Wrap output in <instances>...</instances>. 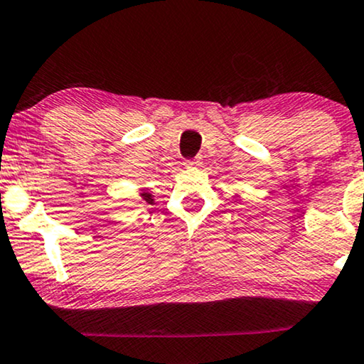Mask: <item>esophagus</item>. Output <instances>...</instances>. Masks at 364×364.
Returning <instances> with one entry per match:
<instances>
[{
    "label": "esophagus",
    "mask_w": 364,
    "mask_h": 364,
    "mask_svg": "<svg viewBox=\"0 0 364 364\" xmlns=\"http://www.w3.org/2000/svg\"><path fill=\"white\" fill-rule=\"evenodd\" d=\"M200 164H203V159H200V156H196V159L183 161V165H186V167H200Z\"/></svg>",
    "instance_id": "34e87169"
}]
</instances>
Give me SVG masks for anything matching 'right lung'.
I'll return each instance as SVG.
<instances>
[{
	"instance_id": "right-lung-1",
	"label": "right lung",
	"mask_w": 364,
	"mask_h": 364,
	"mask_svg": "<svg viewBox=\"0 0 364 364\" xmlns=\"http://www.w3.org/2000/svg\"><path fill=\"white\" fill-rule=\"evenodd\" d=\"M141 197L146 200V203H150V204L154 203V197H151V194H148V192H141Z\"/></svg>"
}]
</instances>
